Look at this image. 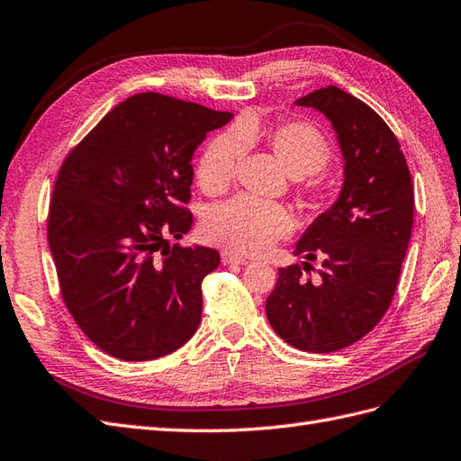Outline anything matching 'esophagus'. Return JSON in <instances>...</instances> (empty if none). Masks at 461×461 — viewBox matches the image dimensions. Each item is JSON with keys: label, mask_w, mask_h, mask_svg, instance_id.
Returning <instances> with one entry per match:
<instances>
[{"label": "esophagus", "mask_w": 461, "mask_h": 461, "mask_svg": "<svg viewBox=\"0 0 461 461\" xmlns=\"http://www.w3.org/2000/svg\"><path fill=\"white\" fill-rule=\"evenodd\" d=\"M221 262H223V265H247L249 258L241 257V255H235L231 251H223L221 253Z\"/></svg>", "instance_id": "esophagus-1"}]
</instances>
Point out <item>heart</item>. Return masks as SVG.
I'll use <instances>...</instances> for the list:
<instances>
[{"instance_id": "heart-1", "label": "heart", "mask_w": 461, "mask_h": 461, "mask_svg": "<svg viewBox=\"0 0 461 461\" xmlns=\"http://www.w3.org/2000/svg\"><path fill=\"white\" fill-rule=\"evenodd\" d=\"M258 139L257 125L249 122L218 133L208 142L196 166V181L201 189L208 194L226 191L243 156ZM267 140L276 160L295 179L319 174L332 162L330 142L317 125L309 122L278 123ZM294 228L295 223L287 208L251 196H238L210 208L201 226L206 241L226 247L238 255L267 253L272 245L287 238Z\"/></svg>"}]
</instances>
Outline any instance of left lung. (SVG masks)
Returning a JSON list of instances; mask_svg holds the SVG:
<instances>
[{"mask_svg": "<svg viewBox=\"0 0 461 461\" xmlns=\"http://www.w3.org/2000/svg\"><path fill=\"white\" fill-rule=\"evenodd\" d=\"M332 122L346 158L339 199L311 223L267 299L274 332L311 353L344 349L369 334L396 292L413 226V185L396 135L371 106L334 85L297 100ZM321 258L314 281L311 259Z\"/></svg>", "mask_w": 461, "mask_h": 461, "instance_id": "8db88e82", "label": "left lung"}]
</instances>
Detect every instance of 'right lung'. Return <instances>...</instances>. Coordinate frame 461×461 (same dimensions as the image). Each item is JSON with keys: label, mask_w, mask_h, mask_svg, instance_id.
I'll list each match as a JSON object with an SVG mask.
<instances>
[{"label": "right lung", "mask_w": 461, "mask_h": 461, "mask_svg": "<svg viewBox=\"0 0 461 461\" xmlns=\"http://www.w3.org/2000/svg\"><path fill=\"white\" fill-rule=\"evenodd\" d=\"M231 117L140 92L65 156L48 212L50 251L65 307L112 357H164L199 328L201 285L220 253L166 240L193 223L194 149Z\"/></svg>", "instance_id": "add662e5"}]
</instances>
